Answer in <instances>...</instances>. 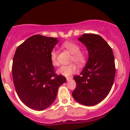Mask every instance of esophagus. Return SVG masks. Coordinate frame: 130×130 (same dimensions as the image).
I'll return each mask as SVG.
<instances>
[{
	"label": "esophagus",
	"instance_id": "1",
	"mask_svg": "<svg viewBox=\"0 0 130 130\" xmlns=\"http://www.w3.org/2000/svg\"><path fill=\"white\" fill-rule=\"evenodd\" d=\"M71 79H72V77H67V81H69V80H71Z\"/></svg>",
	"mask_w": 130,
	"mask_h": 130
}]
</instances>
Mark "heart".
Instances as JSON below:
<instances>
[{"label": "heart", "instance_id": "1", "mask_svg": "<svg viewBox=\"0 0 130 130\" xmlns=\"http://www.w3.org/2000/svg\"><path fill=\"white\" fill-rule=\"evenodd\" d=\"M62 46L72 54L70 58V62H73L79 67L84 66L87 61V55L86 51L80 50V46L78 44L73 41H65L62 44ZM50 58L53 65L55 66L59 65L57 61V52L55 50L51 52ZM74 63L62 65L57 70V73L65 76H69L75 73L77 68Z\"/></svg>", "mask_w": 130, "mask_h": 130}]
</instances>
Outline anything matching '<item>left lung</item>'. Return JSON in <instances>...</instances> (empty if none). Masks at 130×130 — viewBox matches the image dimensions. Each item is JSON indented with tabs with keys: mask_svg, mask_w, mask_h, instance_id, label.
<instances>
[{
	"mask_svg": "<svg viewBox=\"0 0 130 130\" xmlns=\"http://www.w3.org/2000/svg\"><path fill=\"white\" fill-rule=\"evenodd\" d=\"M78 40L87 47L89 59L79 75L73 77L76 87L72 95L77 102L91 106L103 100L112 87L114 56L111 47L100 35L84 34Z\"/></svg>",
	"mask_w": 130,
	"mask_h": 130,
	"instance_id": "left-lung-1",
	"label": "left lung"
}]
</instances>
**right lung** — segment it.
Masks as SVG:
<instances>
[{
    "mask_svg": "<svg viewBox=\"0 0 130 130\" xmlns=\"http://www.w3.org/2000/svg\"><path fill=\"white\" fill-rule=\"evenodd\" d=\"M56 38L35 35L16 49L13 60V83L19 99L29 108L41 111L56 100L59 87L66 77L55 73L51 52Z\"/></svg>",
    "mask_w": 130,
    "mask_h": 130,
    "instance_id": "right-lung-1",
    "label": "right lung"
}]
</instances>
